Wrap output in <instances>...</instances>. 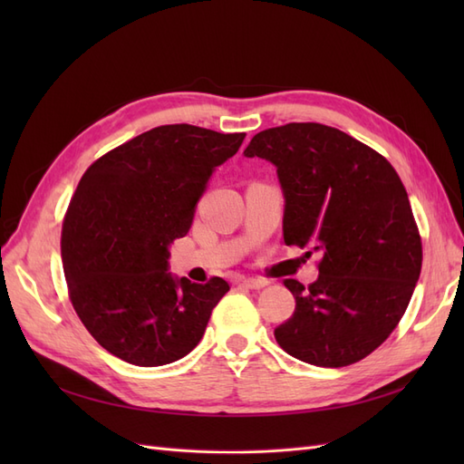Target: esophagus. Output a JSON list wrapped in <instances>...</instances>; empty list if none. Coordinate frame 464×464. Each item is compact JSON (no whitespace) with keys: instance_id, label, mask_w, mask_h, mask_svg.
I'll list each match as a JSON object with an SVG mask.
<instances>
[{"instance_id":"esophagus-1","label":"esophagus","mask_w":464,"mask_h":464,"mask_svg":"<svg viewBox=\"0 0 464 464\" xmlns=\"http://www.w3.org/2000/svg\"><path fill=\"white\" fill-rule=\"evenodd\" d=\"M242 285H246L251 290H261L265 286H269V280L261 276H249V278H242Z\"/></svg>"}]
</instances>
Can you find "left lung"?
<instances>
[{
    "instance_id": "1",
    "label": "left lung",
    "mask_w": 464,
    "mask_h": 464,
    "mask_svg": "<svg viewBox=\"0 0 464 464\" xmlns=\"http://www.w3.org/2000/svg\"><path fill=\"white\" fill-rule=\"evenodd\" d=\"M246 157L276 166L286 246L319 251V278H286L296 310L275 329L290 356L344 368L395 331L422 269V237L391 162L323 123H286L251 139Z\"/></svg>"
}]
</instances>
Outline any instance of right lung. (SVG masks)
<instances>
[{
  "label": "right lung",
  "mask_w": 464,
  "mask_h": 464,
  "mask_svg": "<svg viewBox=\"0 0 464 464\" xmlns=\"http://www.w3.org/2000/svg\"><path fill=\"white\" fill-rule=\"evenodd\" d=\"M246 133L160 125L94 160L69 201L62 261L69 300L110 354L135 366L176 362L198 346L230 290L168 273V246L186 236L217 166Z\"/></svg>",
  "instance_id": "add662e5"
}]
</instances>
